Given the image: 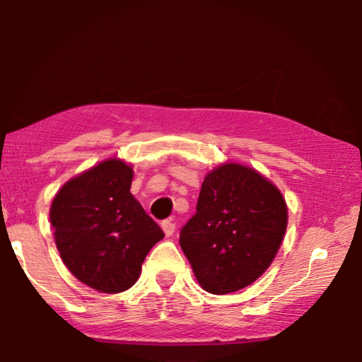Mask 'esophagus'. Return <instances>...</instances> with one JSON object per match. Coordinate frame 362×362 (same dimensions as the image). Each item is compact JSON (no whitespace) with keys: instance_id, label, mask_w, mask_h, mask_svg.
<instances>
[{"instance_id":"34e87169","label":"esophagus","mask_w":362,"mask_h":362,"mask_svg":"<svg viewBox=\"0 0 362 362\" xmlns=\"http://www.w3.org/2000/svg\"><path fill=\"white\" fill-rule=\"evenodd\" d=\"M161 228H163L166 237H171V235L175 233L176 227H175V223L171 222V220H163V222H161Z\"/></svg>"}]
</instances>
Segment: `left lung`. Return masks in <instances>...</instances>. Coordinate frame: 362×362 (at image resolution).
I'll return each instance as SVG.
<instances>
[{"mask_svg": "<svg viewBox=\"0 0 362 362\" xmlns=\"http://www.w3.org/2000/svg\"><path fill=\"white\" fill-rule=\"evenodd\" d=\"M196 211L180 245L202 289L228 294L253 284L284 240L281 191L250 166L223 163L204 177Z\"/></svg>", "mask_w": 362, "mask_h": 362, "instance_id": "left-lung-1", "label": "left lung"}]
</instances>
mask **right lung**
Listing matches in <instances>:
<instances>
[{
  "label": "right lung",
  "mask_w": 362,
  "mask_h": 362,
  "mask_svg": "<svg viewBox=\"0 0 362 362\" xmlns=\"http://www.w3.org/2000/svg\"><path fill=\"white\" fill-rule=\"evenodd\" d=\"M134 170L109 158L68 180L50 206L60 258L83 284L117 294L137 282L163 230L132 196Z\"/></svg>",
  "instance_id": "1"
}]
</instances>
